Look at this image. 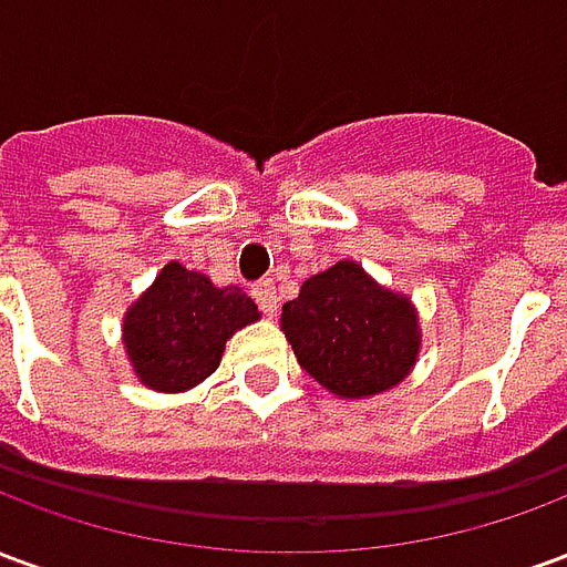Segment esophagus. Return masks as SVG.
Returning <instances> with one entry per match:
<instances>
[{"instance_id":"esophagus-1","label":"esophagus","mask_w":567,"mask_h":567,"mask_svg":"<svg viewBox=\"0 0 567 567\" xmlns=\"http://www.w3.org/2000/svg\"><path fill=\"white\" fill-rule=\"evenodd\" d=\"M251 297L258 300V307L264 316H276V309H279V295H276V285H272V279H260V282H255Z\"/></svg>"}]
</instances>
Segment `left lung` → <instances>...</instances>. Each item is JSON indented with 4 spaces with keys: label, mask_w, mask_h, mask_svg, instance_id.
Returning a JSON list of instances; mask_svg holds the SVG:
<instances>
[{
    "label": "left lung",
    "mask_w": 567,
    "mask_h": 567,
    "mask_svg": "<svg viewBox=\"0 0 567 567\" xmlns=\"http://www.w3.org/2000/svg\"><path fill=\"white\" fill-rule=\"evenodd\" d=\"M300 368L340 398H370L404 380L419 355L416 309L370 279L355 260L303 282L282 307Z\"/></svg>",
    "instance_id": "left-lung-1"
}]
</instances>
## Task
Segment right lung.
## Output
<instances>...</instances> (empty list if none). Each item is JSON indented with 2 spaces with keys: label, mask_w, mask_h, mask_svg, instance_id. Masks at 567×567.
Segmentation results:
<instances>
[{
  "label": "right lung",
  "mask_w": 567,
  "mask_h": 567,
  "mask_svg": "<svg viewBox=\"0 0 567 567\" xmlns=\"http://www.w3.org/2000/svg\"><path fill=\"white\" fill-rule=\"evenodd\" d=\"M258 321L243 288H215L203 272L166 264L124 319V349L154 392H185L215 373L234 331Z\"/></svg>",
  "instance_id": "1"
}]
</instances>
